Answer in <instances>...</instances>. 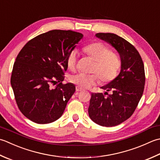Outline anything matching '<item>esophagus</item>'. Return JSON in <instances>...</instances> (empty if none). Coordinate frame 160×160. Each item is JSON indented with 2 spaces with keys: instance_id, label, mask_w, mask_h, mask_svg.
<instances>
[{
  "instance_id": "1",
  "label": "esophagus",
  "mask_w": 160,
  "mask_h": 160,
  "mask_svg": "<svg viewBox=\"0 0 160 160\" xmlns=\"http://www.w3.org/2000/svg\"><path fill=\"white\" fill-rule=\"evenodd\" d=\"M76 90L77 92H82L83 89L82 88H80V87H76Z\"/></svg>"
}]
</instances>
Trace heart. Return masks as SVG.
Masks as SVG:
<instances>
[{
    "mask_svg": "<svg viewBox=\"0 0 160 160\" xmlns=\"http://www.w3.org/2000/svg\"><path fill=\"white\" fill-rule=\"evenodd\" d=\"M84 51L95 61V64L92 68V72L95 73H78L71 75L69 77L71 82L81 88L87 89L94 85L98 82V76L102 82H110L117 77L121 67L120 58L117 53L110 51L109 47L100 42L90 43L84 47ZM77 58L78 51L74 49L68 56V68L71 70L76 68Z\"/></svg>",
    "mask_w": 160,
    "mask_h": 160,
    "instance_id": "b5f03b06",
    "label": "heart"
}]
</instances>
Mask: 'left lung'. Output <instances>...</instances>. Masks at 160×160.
<instances>
[{
    "label": "left lung",
    "mask_w": 160,
    "mask_h": 160,
    "mask_svg": "<svg viewBox=\"0 0 160 160\" xmlns=\"http://www.w3.org/2000/svg\"><path fill=\"white\" fill-rule=\"evenodd\" d=\"M96 36L117 50L121 66L118 76L101 87L106 91L105 95H108V91H112V95L92 93L89 116L100 126L112 127L129 118L137 108L144 89V66L139 52L126 39L113 33H97Z\"/></svg>",
    "instance_id": "8db88e82"
}]
</instances>
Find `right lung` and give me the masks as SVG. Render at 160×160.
Returning <instances> with one entry per match:
<instances>
[{"mask_svg":"<svg viewBox=\"0 0 160 160\" xmlns=\"http://www.w3.org/2000/svg\"><path fill=\"white\" fill-rule=\"evenodd\" d=\"M82 37L74 31L52 30L30 40L21 50L11 85L18 109L28 119L50 123L64 113L76 91L73 84H62L67 58ZM55 83L53 88L51 85Z\"/></svg>","mask_w":160,"mask_h":160,"instance_id":"obj_1","label":"right lung"}]
</instances>
